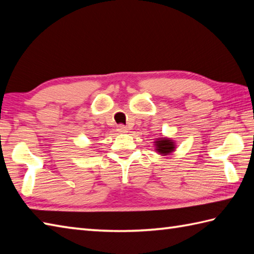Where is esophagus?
I'll use <instances>...</instances> for the list:
<instances>
[{
	"instance_id": "obj_1",
	"label": "esophagus",
	"mask_w": 254,
	"mask_h": 254,
	"mask_svg": "<svg viewBox=\"0 0 254 254\" xmlns=\"http://www.w3.org/2000/svg\"><path fill=\"white\" fill-rule=\"evenodd\" d=\"M117 130H118V132H120V133H127V127H124L123 124H119Z\"/></svg>"
}]
</instances>
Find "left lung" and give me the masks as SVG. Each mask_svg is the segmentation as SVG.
Instances as JSON below:
<instances>
[{"instance_id": "obj_1", "label": "left lung", "mask_w": 254, "mask_h": 254, "mask_svg": "<svg viewBox=\"0 0 254 254\" xmlns=\"http://www.w3.org/2000/svg\"><path fill=\"white\" fill-rule=\"evenodd\" d=\"M155 143L156 150L163 155H168L175 149L174 142H171L168 138H158Z\"/></svg>"}]
</instances>
